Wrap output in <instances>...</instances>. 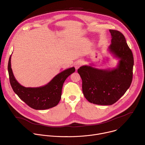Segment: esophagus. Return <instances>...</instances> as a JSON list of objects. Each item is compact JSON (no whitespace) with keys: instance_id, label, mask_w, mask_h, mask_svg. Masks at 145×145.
<instances>
[{"instance_id":"obj_1","label":"esophagus","mask_w":145,"mask_h":145,"mask_svg":"<svg viewBox=\"0 0 145 145\" xmlns=\"http://www.w3.org/2000/svg\"><path fill=\"white\" fill-rule=\"evenodd\" d=\"M83 62L81 60H78L75 63V67L76 70H78L82 65H83Z\"/></svg>"}]
</instances>
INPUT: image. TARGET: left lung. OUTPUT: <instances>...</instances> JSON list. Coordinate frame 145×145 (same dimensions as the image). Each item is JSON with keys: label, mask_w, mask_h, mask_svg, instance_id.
I'll return each instance as SVG.
<instances>
[{"label": "left lung", "mask_w": 145, "mask_h": 145, "mask_svg": "<svg viewBox=\"0 0 145 145\" xmlns=\"http://www.w3.org/2000/svg\"><path fill=\"white\" fill-rule=\"evenodd\" d=\"M109 32L112 40L107 50L118 60L116 66L98 69L91 63L78 70L85 98L90 103L102 105H110L118 101L129 88L133 76V54L123 35L116 30Z\"/></svg>", "instance_id": "obj_1"}]
</instances>
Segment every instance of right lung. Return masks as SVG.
<instances>
[{"instance_id": "1", "label": "right lung", "mask_w": 145, "mask_h": 145, "mask_svg": "<svg viewBox=\"0 0 145 145\" xmlns=\"http://www.w3.org/2000/svg\"><path fill=\"white\" fill-rule=\"evenodd\" d=\"M10 55L8 70L10 83L14 93L22 101L36 110H45L56 106L61 98L63 84L67 78L75 72L72 67L56 75L49 83L39 87H25L15 78L11 67Z\"/></svg>"}]
</instances>
